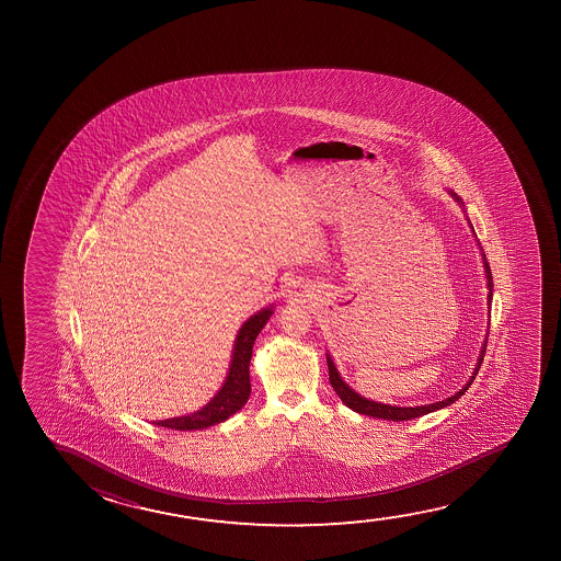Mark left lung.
Wrapping results in <instances>:
<instances>
[{
    "mask_svg": "<svg viewBox=\"0 0 561 561\" xmlns=\"http://www.w3.org/2000/svg\"><path fill=\"white\" fill-rule=\"evenodd\" d=\"M484 262V270H486V282H489V305H491L492 300V276L491 268H489V262ZM486 353V343L483 345V351H481V356H479V364H477L476 374L471 376L466 387L461 389V391L456 392L454 397L450 399L440 400V402H435V404H425V407H415V408H400V407H389V404H381V402H374V400L364 399L360 397L358 392H354L348 385L341 379V376L337 374V368H335V364L331 362L330 356H328V369H330V383L333 387V391L337 392L339 399L345 402V407L351 408L354 412H358V414L369 415V417H377V420H389V422H407V420H414V417H420V415L430 414V412H435V410H440V408L448 407V404H453L456 400L460 399L463 392L468 391L469 385L473 383V379H476L477 371L481 368V364H483V356Z\"/></svg>",
    "mask_w": 561,
    "mask_h": 561,
    "instance_id": "8db88e82",
    "label": "left lung"
}]
</instances>
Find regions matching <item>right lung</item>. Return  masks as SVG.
Returning <instances> with one entry per match:
<instances>
[{
  "label": "right lung",
  "instance_id": "right-lung-1",
  "mask_svg": "<svg viewBox=\"0 0 561 561\" xmlns=\"http://www.w3.org/2000/svg\"><path fill=\"white\" fill-rule=\"evenodd\" d=\"M272 316V308H264L259 314L249 318L241 330H239L236 346H233V356H231L230 371L226 377V383L218 391L215 399L208 402L207 407L193 412L192 415H182V417H172L164 422L154 423L161 427L176 431L205 430L216 423L226 422L231 414L243 408L249 394H251V379H249V364L253 356L254 339L261 333L262 328Z\"/></svg>",
  "mask_w": 561,
  "mask_h": 561
}]
</instances>
